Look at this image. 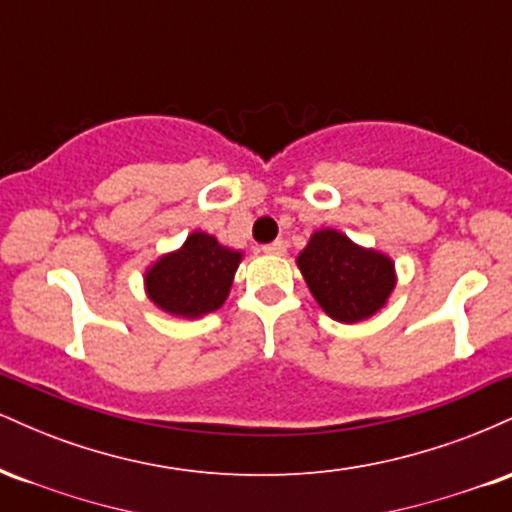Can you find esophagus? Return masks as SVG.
<instances>
[{
    "mask_svg": "<svg viewBox=\"0 0 512 512\" xmlns=\"http://www.w3.org/2000/svg\"><path fill=\"white\" fill-rule=\"evenodd\" d=\"M262 252H267V255H284L286 243H284V240H274V243L262 245Z\"/></svg>",
    "mask_w": 512,
    "mask_h": 512,
    "instance_id": "obj_1",
    "label": "esophagus"
}]
</instances>
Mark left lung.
I'll use <instances>...</instances> for the list:
<instances>
[{
    "mask_svg": "<svg viewBox=\"0 0 512 512\" xmlns=\"http://www.w3.org/2000/svg\"><path fill=\"white\" fill-rule=\"evenodd\" d=\"M298 267L315 301L339 322L366 320L395 289V269L385 255L358 248L332 228L313 233Z\"/></svg>",
    "mask_w": 512,
    "mask_h": 512,
    "instance_id": "8db88e82",
    "label": "left lung"
}]
</instances>
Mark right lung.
Instances as JSON below:
<instances>
[{"label": "right lung", "instance_id": "add662e5", "mask_svg": "<svg viewBox=\"0 0 512 512\" xmlns=\"http://www.w3.org/2000/svg\"><path fill=\"white\" fill-rule=\"evenodd\" d=\"M240 252L221 248L214 236L192 233L182 250L161 257L146 274V291L158 308L182 317L211 313L226 301Z\"/></svg>", "mask_w": 512, "mask_h": 512}]
</instances>
